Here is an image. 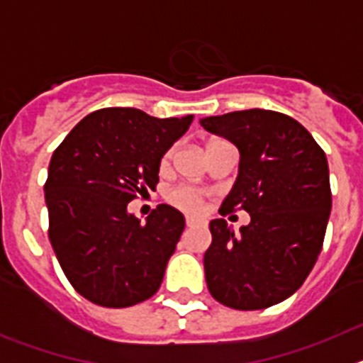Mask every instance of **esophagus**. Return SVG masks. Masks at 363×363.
<instances>
[{"label": "esophagus", "mask_w": 363, "mask_h": 363, "mask_svg": "<svg viewBox=\"0 0 363 363\" xmlns=\"http://www.w3.org/2000/svg\"><path fill=\"white\" fill-rule=\"evenodd\" d=\"M196 223H198V221L192 220V218H187V220H185V225H187V227H194Z\"/></svg>", "instance_id": "esophagus-1"}]
</instances>
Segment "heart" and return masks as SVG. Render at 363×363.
Segmentation results:
<instances>
[{"label": "heart", "instance_id": "b5f03b06", "mask_svg": "<svg viewBox=\"0 0 363 363\" xmlns=\"http://www.w3.org/2000/svg\"><path fill=\"white\" fill-rule=\"evenodd\" d=\"M223 143V140H213L209 142L207 145V150L213 149V147L220 145ZM176 154V147H171V149H167L165 154L162 156V169H167V167L172 163V158H174ZM169 200L171 203H174L178 209L185 211V213H191V214H200L201 209H203V200H205V194L196 187H191V185H179V187L172 189L169 192Z\"/></svg>", "mask_w": 363, "mask_h": 363}]
</instances>
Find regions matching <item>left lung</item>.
<instances>
[{"instance_id": "obj_1", "label": "left lung", "mask_w": 363, "mask_h": 363, "mask_svg": "<svg viewBox=\"0 0 363 363\" xmlns=\"http://www.w3.org/2000/svg\"><path fill=\"white\" fill-rule=\"evenodd\" d=\"M205 130L240 150V172L218 213L251 214L234 233L223 218L211 221L205 280L213 298L230 309L280 303L309 277L331 214L325 152L287 114L249 108L201 120Z\"/></svg>"}]
</instances>
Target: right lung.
I'll use <instances>...</instances> for the list:
<instances>
[{"label": "right lung", "mask_w": 363, "mask_h": 363, "mask_svg": "<svg viewBox=\"0 0 363 363\" xmlns=\"http://www.w3.org/2000/svg\"><path fill=\"white\" fill-rule=\"evenodd\" d=\"M191 121L101 108L54 150L45 182L49 240L67 280L96 306H136L160 289L185 220L162 203L142 223L127 203L156 189L162 156Z\"/></svg>", "instance_id": "obj_1"}]
</instances>
